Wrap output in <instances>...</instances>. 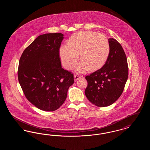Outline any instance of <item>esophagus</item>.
<instances>
[{"mask_svg": "<svg viewBox=\"0 0 150 150\" xmlns=\"http://www.w3.org/2000/svg\"><path fill=\"white\" fill-rule=\"evenodd\" d=\"M81 78V76H80L78 74H76L74 75V80L76 81L78 80L79 79H80Z\"/></svg>", "mask_w": 150, "mask_h": 150, "instance_id": "1", "label": "esophagus"}]
</instances>
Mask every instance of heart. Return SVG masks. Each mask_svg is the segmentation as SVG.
<instances>
[{"mask_svg": "<svg viewBox=\"0 0 150 150\" xmlns=\"http://www.w3.org/2000/svg\"><path fill=\"white\" fill-rule=\"evenodd\" d=\"M67 45L61 46L59 54L64 67L71 70L78 61L77 72L98 69L105 64L108 56L110 47L106 37L93 31L78 32L70 38Z\"/></svg>", "mask_w": 150, "mask_h": 150, "instance_id": "1", "label": "heart"}]
</instances>
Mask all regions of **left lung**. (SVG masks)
<instances>
[{
  "label": "left lung",
  "mask_w": 150,
  "mask_h": 150,
  "mask_svg": "<svg viewBox=\"0 0 150 150\" xmlns=\"http://www.w3.org/2000/svg\"><path fill=\"white\" fill-rule=\"evenodd\" d=\"M108 44L110 52L106 63L86 77V97L98 107L108 106L116 101L128 77L127 59L121 44L113 38L108 39Z\"/></svg>",
  "instance_id": "8db88e82"
}]
</instances>
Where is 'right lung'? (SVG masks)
Segmentation results:
<instances>
[{
    "instance_id": "1",
    "label": "right lung",
    "mask_w": 150,
    "mask_h": 150,
    "mask_svg": "<svg viewBox=\"0 0 150 150\" xmlns=\"http://www.w3.org/2000/svg\"><path fill=\"white\" fill-rule=\"evenodd\" d=\"M61 33L39 35L24 50L20 59L18 78L25 97L45 111L59 108L74 84V75L62 68L59 50Z\"/></svg>"
}]
</instances>
